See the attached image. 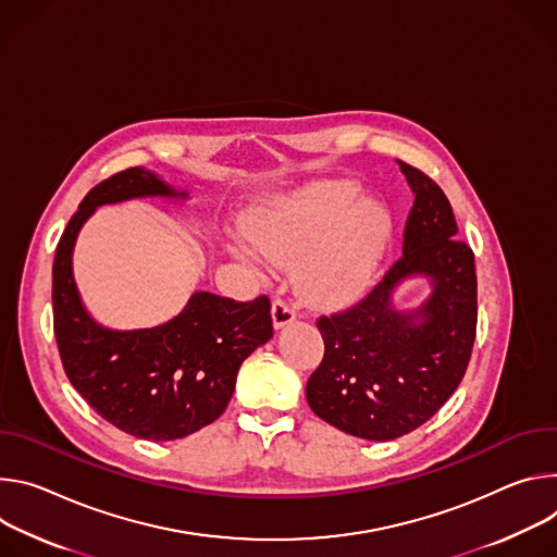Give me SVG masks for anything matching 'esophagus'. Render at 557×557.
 I'll use <instances>...</instances> for the list:
<instances>
[{"mask_svg": "<svg viewBox=\"0 0 557 557\" xmlns=\"http://www.w3.org/2000/svg\"><path fill=\"white\" fill-rule=\"evenodd\" d=\"M272 321H274V327L281 330L289 323L296 321V307L283 298H274L272 302Z\"/></svg>", "mask_w": 557, "mask_h": 557, "instance_id": "1", "label": "esophagus"}]
</instances>
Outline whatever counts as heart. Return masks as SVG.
<instances>
[{
    "instance_id": "heart-1",
    "label": "heart",
    "mask_w": 557,
    "mask_h": 557,
    "mask_svg": "<svg viewBox=\"0 0 557 557\" xmlns=\"http://www.w3.org/2000/svg\"><path fill=\"white\" fill-rule=\"evenodd\" d=\"M351 181H325L281 199L247 221V236L274 265L296 268L300 292L314 302L354 296L383 259L394 219L381 201H360ZM232 252L252 261L245 245Z\"/></svg>"
}]
</instances>
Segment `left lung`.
<instances>
[{
    "instance_id": "obj_1",
    "label": "left lung",
    "mask_w": 557,
    "mask_h": 557,
    "mask_svg": "<svg viewBox=\"0 0 557 557\" xmlns=\"http://www.w3.org/2000/svg\"><path fill=\"white\" fill-rule=\"evenodd\" d=\"M413 193L403 232V257L364 298L321 317L325 354L307 381L312 411L349 436L394 441L418 429L458 389L478 323V283L471 247L441 185L398 161ZM432 281V296L398 313L393 289L409 275Z\"/></svg>"
}]
</instances>
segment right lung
<instances>
[{"label":"right lung","mask_w":557,"mask_h":557,"mask_svg":"<svg viewBox=\"0 0 557 557\" xmlns=\"http://www.w3.org/2000/svg\"><path fill=\"white\" fill-rule=\"evenodd\" d=\"M141 197L185 199L146 168L112 174L86 195L61 234L52 263V317L73 387L110 424L144 441H176L214 422L227 407L240 362L265 345L270 298L232 300L195 292L172 321L133 332L101 327L73 276V247L88 216L106 203Z\"/></svg>","instance_id":"add662e5"}]
</instances>
